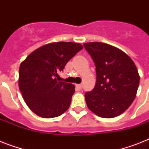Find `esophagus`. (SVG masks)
<instances>
[{"label":"esophagus","instance_id":"34e87169","mask_svg":"<svg viewBox=\"0 0 149 149\" xmlns=\"http://www.w3.org/2000/svg\"><path fill=\"white\" fill-rule=\"evenodd\" d=\"M77 90H79V91H81L82 88H83V85L82 84H77V86H76Z\"/></svg>","mask_w":149,"mask_h":149}]
</instances>
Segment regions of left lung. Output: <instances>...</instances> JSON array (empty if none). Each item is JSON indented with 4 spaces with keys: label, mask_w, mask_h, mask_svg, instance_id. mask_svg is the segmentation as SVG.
I'll return each mask as SVG.
<instances>
[{
    "label": "left lung",
    "mask_w": 149,
    "mask_h": 149,
    "mask_svg": "<svg viewBox=\"0 0 149 149\" xmlns=\"http://www.w3.org/2000/svg\"><path fill=\"white\" fill-rule=\"evenodd\" d=\"M84 48L95 63L97 82L85 93L88 108L100 118L124 113L134 101L139 77L134 63L118 48L103 42H88Z\"/></svg>",
    "instance_id": "obj_1"
}]
</instances>
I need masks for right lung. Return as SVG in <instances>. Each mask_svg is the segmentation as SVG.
Listing matches in <instances>:
<instances>
[{"label": "right lung", "instance_id": "right-lung-1", "mask_svg": "<svg viewBox=\"0 0 149 149\" xmlns=\"http://www.w3.org/2000/svg\"><path fill=\"white\" fill-rule=\"evenodd\" d=\"M83 45L75 42L49 43L28 56L20 65V91L29 108L39 117L56 118L70 107L75 86L58 81V72Z\"/></svg>", "mask_w": 149, "mask_h": 149}]
</instances>
